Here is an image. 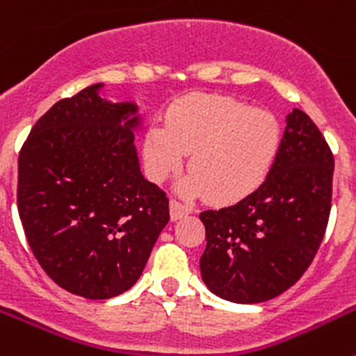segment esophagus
<instances>
[{"label":"esophagus","instance_id":"esophagus-1","mask_svg":"<svg viewBox=\"0 0 356 356\" xmlns=\"http://www.w3.org/2000/svg\"><path fill=\"white\" fill-rule=\"evenodd\" d=\"M169 207H171L172 221H178V219H181V217L188 216V213L193 212V209H191V207L185 205V203H181V201H178V200H171Z\"/></svg>","mask_w":356,"mask_h":356}]
</instances>
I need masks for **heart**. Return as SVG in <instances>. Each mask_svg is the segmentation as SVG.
I'll return each instance as SVG.
<instances>
[{
	"mask_svg": "<svg viewBox=\"0 0 356 356\" xmlns=\"http://www.w3.org/2000/svg\"><path fill=\"white\" fill-rule=\"evenodd\" d=\"M284 140L278 119L235 97L193 94L169 108L165 124L144 137V163L153 181H163L191 153L193 171L180 181L187 196L207 194L213 203H235L264 184Z\"/></svg>",
	"mask_w": 356,
	"mask_h": 356,
	"instance_id": "heart-1",
	"label": "heart"
}]
</instances>
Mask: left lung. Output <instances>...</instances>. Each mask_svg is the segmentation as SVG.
Instances as JSON below:
<instances>
[{
    "label": "left lung",
    "mask_w": 356,
    "mask_h": 356,
    "mask_svg": "<svg viewBox=\"0 0 356 356\" xmlns=\"http://www.w3.org/2000/svg\"><path fill=\"white\" fill-rule=\"evenodd\" d=\"M332 180L328 143L316 122L294 108L266 181L235 205L200 213L207 287L234 303H262L292 287L325 237Z\"/></svg>",
    "instance_id": "1"
}]
</instances>
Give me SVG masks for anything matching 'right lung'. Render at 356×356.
<instances>
[{
  "label": "right lung",
  "instance_id": "add662e5",
  "mask_svg": "<svg viewBox=\"0 0 356 356\" xmlns=\"http://www.w3.org/2000/svg\"><path fill=\"white\" fill-rule=\"evenodd\" d=\"M90 85L35 122L19 153L17 210L46 275L71 294L108 300L143 275L169 200L144 180L134 144V103H110Z\"/></svg>",
  "mask_w": 356,
  "mask_h": 356
}]
</instances>
